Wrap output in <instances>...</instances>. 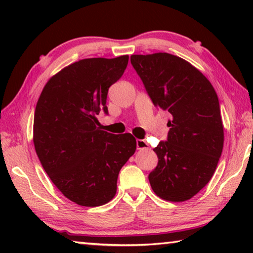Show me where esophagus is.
Segmentation results:
<instances>
[{
	"label": "esophagus",
	"mask_w": 253,
	"mask_h": 253,
	"mask_svg": "<svg viewBox=\"0 0 253 253\" xmlns=\"http://www.w3.org/2000/svg\"><path fill=\"white\" fill-rule=\"evenodd\" d=\"M136 146L137 149H145L148 148V144L145 139H136Z\"/></svg>",
	"instance_id": "esophagus-1"
}]
</instances>
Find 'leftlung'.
<instances>
[{"label":"left lung","mask_w":253,"mask_h":253,"mask_svg":"<svg viewBox=\"0 0 253 253\" xmlns=\"http://www.w3.org/2000/svg\"><path fill=\"white\" fill-rule=\"evenodd\" d=\"M130 62L154 106L172 115L168 139L154 148L158 163L149 183L160 198L183 202L210 182L221 157L219 98L202 72L176 55L132 54Z\"/></svg>","instance_id":"1"}]
</instances>
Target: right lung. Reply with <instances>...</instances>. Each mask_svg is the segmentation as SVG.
Segmentation results:
<instances>
[{"label":"right lung","instance_id":"right-lung-1","mask_svg":"<svg viewBox=\"0 0 253 253\" xmlns=\"http://www.w3.org/2000/svg\"><path fill=\"white\" fill-rule=\"evenodd\" d=\"M127 63L128 55L80 60L53 76L38 100L37 155L59 191L83 207H99L114 198L119 170L136 151L131 134L100 130L96 118L100 110L108 115V89Z\"/></svg>","mask_w":253,"mask_h":253}]
</instances>
